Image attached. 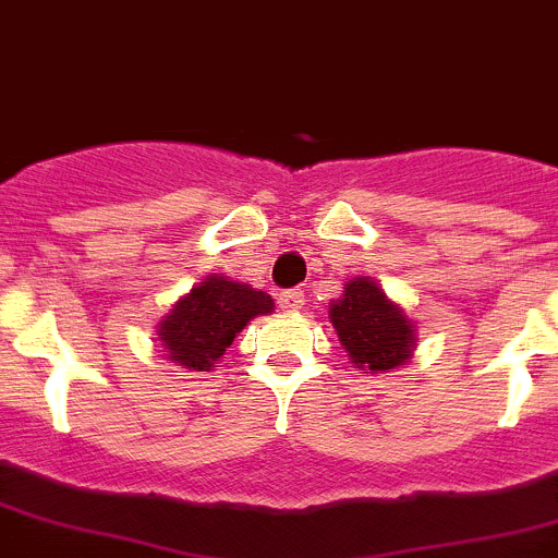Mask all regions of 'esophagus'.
<instances>
[{
	"label": "esophagus",
	"mask_w": 558,
	"mask_h": 558,
	"mask_svg": "<svg viewBox=\"0 0 558 558\" xmlns=\"http://www.w3.org/2000/svg\"><path fill=\"white\" fill-rule=\"evenodd\" d=\"M281 312H301L303 308V292L301 290H284L277 298Z\"/></svg>",
	"instance_id": "1"
}]
</instances>
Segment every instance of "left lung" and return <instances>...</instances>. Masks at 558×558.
<instances>
[{
  "label": "left lung",
  "instance_id": "1",
  "mask_svg": "<svg viewBox=\"0 0 558 558\" xmlns=\"http://www.w3.org/2000/svg\"><path fill=\"white\" fill-rule=\"evenodd\" d=\"M327 317L341 349L360 371L389 373L413 357L416 322L373 277L349 279Z\"/></svg>",
  "mask_w": 558,
  "mask_h": 558
}]
</instances>
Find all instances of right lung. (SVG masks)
I'll use <instances>...</instances> for the list:
<instances>
[{"instance_id": "obj_1", "label": "right lung", "mask_w": 558, "mask_h": 558, "mask_svg": "<svg viewBox=\"0 0 558 558\" xmlns=\"http://www.w3.org/2000/svg\"><path fill=\"white\" fill-rule=\"evenodd\" d=\"M274 312V298L244 281L209 274L180 298L155 327L166 360L185 371H215L233 338L255 317Z\"/></svg>"}]
</instances>
